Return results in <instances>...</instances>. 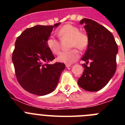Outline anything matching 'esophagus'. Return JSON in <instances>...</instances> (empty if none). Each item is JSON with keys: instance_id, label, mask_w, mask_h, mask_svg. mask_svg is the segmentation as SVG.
<instances>
[{"instance_id": "34e87169", "label": "esophagus", "mask_w": 125, "mask_h": 125, "mask_svg": "<svg viewBox=\"0 0 125 125\" xmlns=\"http://www.w3.org/2000/svg\"><path fill=\"white\" fill-rule=\"evenodd\" d=\"M71 66V64H69V63H66V68H69Z\"/></svg>"}]
</instances>
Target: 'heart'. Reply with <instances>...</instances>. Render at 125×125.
Here are the masks:
<instances>
[{
	"instance_id": "obj_1",
	"label": "heart",
	"mask_w": 125,
	"mask_h": 125,
	"mask_svg": "<svg viewBox=\"0 0 125 125\" xmlns=\"http://www.w3.org/2000/svg\"><path fill=\"white\" fill-rule=\"evenodd\" d=\"M57 35L61 39H70V46L78 47L84 50L89 45V37L85 32L80 31L78 27L72 24L63 25L57 32ZM47 46L52 53L59 54L60 51V42L55 37L51 36L47 40ZM79 57V52L77 49H73L69 51L62 52L59 54L57 60L64 63H73Z\"/></svg>"
}]
</instances>
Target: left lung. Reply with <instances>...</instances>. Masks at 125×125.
I'll return each instance as SVG.
<instances>
[{
  "instance_id": "8db88e82",
  "label": "left lung",
  "mask_w": 125,
  "mask_h": 125,
  "mask_svg": "<svg viewBox=\"0 0 125 125\" xmlns=\"http://www.w3.org/2000/svg\"><path fill=\"white\" fill-rule=\"evenodd\" d=\"M89 37L88 49L82 60L84 71L78 79V85L88 91H97L105 86L116 69L118 46L113 34L106 28L89 19H83L80 24ZM90 60V66L87 64Z\"/></svg>"
}]
</instances>
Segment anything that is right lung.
I'll use <instances>...</instances> for the list:
<instances>
[{"label":"right lung","instance_id":"right-lung-1","mask_svg":"<svg viewBox=\"0 0 125 125\" xmlns=\"http://www.w3.org/2000/svg\"><path fill=\"white\" fill-rule=\"evenodd\" d=\"M54 25H37L26 29L17 38L12 60L20 85L30 93L39 96L52 92L57 86L65 64L49 62L55 59L47 46Z\"/></svg>","mask_w":125,"mask_h":125}]
</instances>
